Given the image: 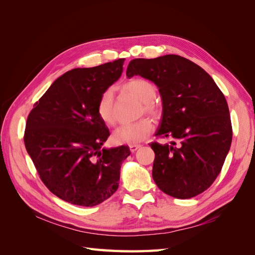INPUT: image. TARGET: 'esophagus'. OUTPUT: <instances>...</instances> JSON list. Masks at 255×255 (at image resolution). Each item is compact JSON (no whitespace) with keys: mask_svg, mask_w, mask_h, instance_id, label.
<instances>
[{"mask_svg":"<svg viewBox=\"0 0 255 255\" xmlns=\"http://www.w3.org/2000/svg\"><path fill=\"white\" fill-rule=\"evenodd\" d=\"M138 148H140V144H129V151L134 153Z\"/></svg>","mask_w":255,"mask_h":255,"instance_id":"obj_1","label":"esophagus"}]
</instances>
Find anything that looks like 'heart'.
Instances as JSON below:
<instances>
[{
  "label": "heart",
  "mask_w": 255,
  "mask_h": 255,
  "mask_svg": "<svg viewBox=\"0 0 255 255\" xmlns=\"http://www.w3.org/2000/svg\"><path fill=\"white\" fill-rule=\"evenodd\" d=\"M122 90L130 94L141 101L139 115H148L153 119L160 118L163 113V107L156 96V87L152 82L144 79H132L121 85ZM97 113L99 118L106 126H115L116 112H115V98L112 89H105L100 95L97 102ZM154 127L148 118H143L139 121L125 125L115 130L112 139L117 144H135L145 140L153 133Z\"/></svg>",
  "instance_id": "obj_1"
}]
</instances>
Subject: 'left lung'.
<instances>
[{"label": "left lung", "instance_id": "left-lung-1", "mask_svg": "<svg viewBox=\"0 0 255 255\" xmlns=\"http://www.w3.org/2000/svg\"><path fill=\"white\" fill-rule=\"evenodd\" d=\"M152 81L163 100L157 137L170 144L150 143L155 153L152 176L157 187L176 199L202 194L220 173L232 142L227 100L211 75L179 55L136 58L127 69Z\"/></svg>", "mask_w": 255, "mask_h": 255}]
</instances>
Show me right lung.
I'll use <instances>...</instances> for the list:
<instances>
[{"instance_id":"1","label":"right lung","mask_w":255,"mask_h":255,"mask_svg":"<svg viewBox=\"0 0 255 255\" xmlns=\"http://www.w3.org/2000/svg\"><path fill=\"white\" fill-rule=\"evenodd\" d=\"M125 58L61 75L27 116L24 144L40 180L74 205L95 206L119 187L127 145L102 149L110 136L99 118L100 95L117 81Z\"/></svg>"}]
</instances>
